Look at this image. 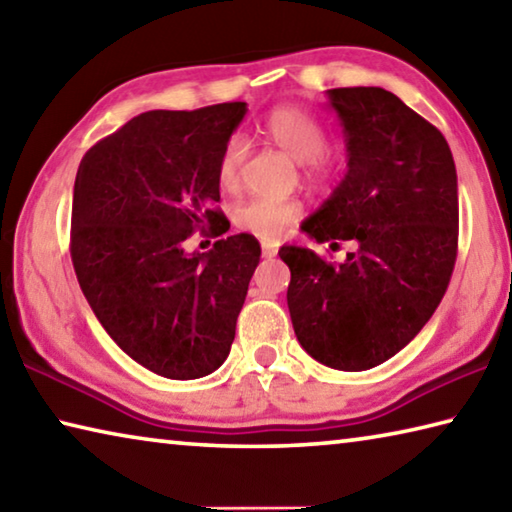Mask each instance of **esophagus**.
<instances>
[{
  "mask_svg": "<svg viewBox=\"0 0 512 512\" xmlns=\"http://www.w3.org/2000/svg\"><path fill=\"white\" fill-rule=\"evenodd\" d=\"M262 255H264L266 259H271V257L277 255V248L271 246V244H264V246H262Z\"/></svg>",
  "mask_w": 512,
  "mask_h": 512,
  "instance_id": "esophagus-1",
  "label": "esophagus"
}]
</instances>
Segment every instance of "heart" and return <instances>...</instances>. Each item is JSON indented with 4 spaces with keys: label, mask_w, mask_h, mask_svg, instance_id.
Listing matches in <instances>:
<instances>
[{
    "label": "heart",
    "mask_w": 512,
    "mask_h": 512,
    "mask_svg": "<svg viewBox=\"0 0 512 512\" xmlns=\"http://www.w3.org/2000/svg\"><path fill=\"white\" fill-rule=\"evenodd\" d=\"M259 131L268 142L282 149L291 160L305 162L307 176L316 180L334 178L336 162L329 153H325L327 133L325 126L298 106H280L268 112ZM248 153V144L244 137L232 135L223 144L216 162V178L223 189H235L241 178ZM302 214V205L298 201H268V198H250L241 203L232 212V221L239 230L250 232L253 237L264 241L280 239L289 225L296 223Z\"/></svg>",
    "instance_id": "heart-1"
}]
</instances>
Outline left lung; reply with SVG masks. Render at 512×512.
Here are the masks:
<instances>
[{
    "label": "left lung",
    "instance_id": "left-lung-1",
    "mask_svg": "<svg viewBox=\"0 0 512 512\" xmlns=\"http://www.w3.org/2000/svg\"><path fill=\"white\" fill-rule=\"evenodd\" d=\"M348 173L302 221L318 244L354 241L343 264L282 246L289 314L302 348L359 372L395 357L443 300L458 248V185L449 144L384 88L327 90Z\"/></svg>",
    "mask_w": 512,
    "mask_h": 512
}]
</instances>
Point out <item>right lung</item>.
Segmentation results:
<instances>
[{
    "label": "right lung",
    "instance_id": "right-lung-1",
    "mask_svg": "<svg viewBox=\"0 0 512 512\" xmlns=\"http://www.w3.org/2000/svg\"><path fill=\"white\" fill-rule=\"evenodd\" d=\"M244 101L133 117L83 155L74 183L72 262L94 316L128 357L167 379H198L228 359L253 235L187 253L194 230L228 232L216 162Z\"/></svg>",
    "mask_w": 512,
    "mask_h": 512
}]
</instances>
